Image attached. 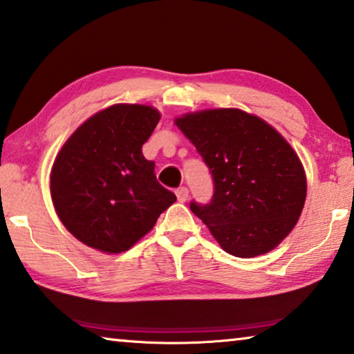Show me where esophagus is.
<instances>
[{"mask_svg": "<svg viewBox=\"0 0 354 354\" xmlns=\"http://www.w3.org/2000/svg\"><path fill=\"white\" fill-rule=\"evenodd\" d=\"M176 196H178V201L179 203L187 201V198H189V189L187 187H179L176 190Z\"/></svg>", "mask_w": 354, "mask_h": 354, "instance_id": "obj_1", "label": "esophagus"}]
</instances>
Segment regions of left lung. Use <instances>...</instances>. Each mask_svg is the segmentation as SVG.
Instances as JSON below:
<instances>
[{
	"instance_id": "1",
	"label": "left lung",
	"mask_w": 354,
	"mask_h": 354,
	"mask_svg": "<svg viewBox=\"0 0 354 354\" xmlns=\"http://www.w3.org/2000/svg\"><path fill=\"white\" fill-rule=\"evenodd\" d=\"M175 123L214 179L211 201L190 209L226 253L254 257L289 236L306 200V175L277 129L241 109L185 113Z\"/></svg>"
}]
</instances>
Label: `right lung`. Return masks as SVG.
Masks as SVG:
<instances>
[{
	"instance_id": "1",
	"label": "right lung",
	"mask_w": 354,
	"mask_h": 354,
	"mask_svg": "<svg viewBox=\"0 0 354 354\" xmlns=\"http://www.w3.org/2000/svg\"><path fill=\"white\" fill-rule=\"evenodd\" d=\"M159 120L151 106L113 104L84 122L56 156L53 205L87 247L103 253L129 250L176 201L142 153Z\"/></svg>"
}]
</instances>
